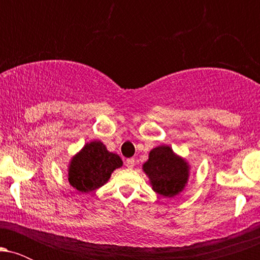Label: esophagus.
Listing matches in <instances>:
<instances>
[{
  "label": "esophagus",
  "mask_w": 260,
  "mask_h": 260,
  "mask_svg": "<svg viewBox=\"0 0 260 260\" xmlns=\"http://www.w3.org/2000/svg\"><path fill=\"white\" fill-rule=\"evenodd\" d=\"M134 164H136V160L133 157H129V159L126 160V166L128 169H133L134 168Z\"/></svg>",
  "instance_id": "1"
}]
</instances>
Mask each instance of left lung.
Instances as JSON below:
<instances>
[{
    "instance_id": "8db88e82",
    "label": "left lung",
    "mask_w": 260,
    "mask_h": 260,
    "mask_svg": "<svg viewBox=\"0 0 260 260\" xmlns=\"http://www.w3.org/2000/svg\"><path fill=\"white\" fill-rule=\"evenodd\" d=\"M151 188L157 194L172 198L180 194L189 178V165L169 145L151 149L149 159L143 164Z\"/></svg>"
}]
</instances>
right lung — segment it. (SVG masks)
I'll list each match as a JSON object with an SVG mask.
<instances>
[{"mask_svg": "<svg viewBox=\"0 0 260 260\" xmlns=\"http://www.w3.org/2000/svg\"><path fill=\"white\" fill-rule=\"evenodd\" d=\"M123 161L117 154L107 150L103 142L86 143L71 159L68 165V182L78 192L88 193L103 187Z\"/></svg>", "mask_w": 260, "mask_h": 260, "instance_id": "right-lung-1", "label": "right lung"}]
</instances>
